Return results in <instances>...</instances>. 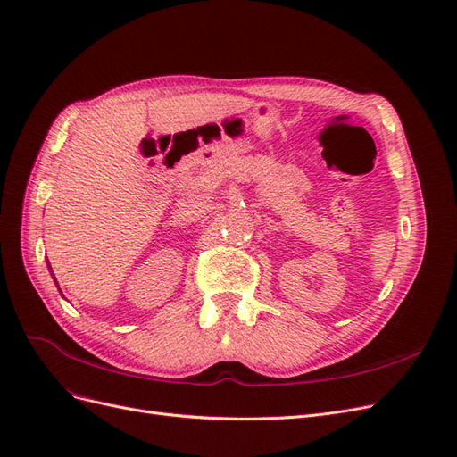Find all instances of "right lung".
Here are the masks:
<instances>
[{
  "label": "right lung",
  "instance_id": "1",
  "mask_svg": "<svg viewBox=\"0 0 457 457\" xmlns=\"http://www.w3.org/2000/svg\"><path fill=\"white\" fill-rule=\"evenodd\" d=\"M56 285H58V283H56Z\"/></svg>",
  "mask_w": 457,
  "mask_h": 457
}]
</instances>
